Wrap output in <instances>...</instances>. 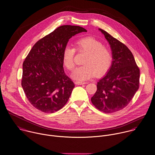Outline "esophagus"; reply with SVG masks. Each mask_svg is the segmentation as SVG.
I'll use <instances>...</instances> for the list:
<instances>
[{"label":"esophagus","instance_id":"esophagus-1","mask_svg":"<svg viewBox=\"0 0 155 155\" xmlns=\"http://www.w3.org/2000/svg\"><path fill=\"white\" fill-rule=\"evenodd\" d=\"M75 84H78V85H81V84H86V82H81V81H75Z\"/></svg>","mask_w":155,"mask_h":155}]
</instances>
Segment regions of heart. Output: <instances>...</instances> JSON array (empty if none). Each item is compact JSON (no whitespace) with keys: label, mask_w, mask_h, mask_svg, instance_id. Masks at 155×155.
Listing matches in <instances>:
<instances>
[{"label":"heart","mask_w":155,"mask_h":155,"mask_svg":"<svg viewBox=\"0 0 155 155\" xmlns=\"http://www.w3.org/2000/svg\"><path fill=\"white\" fill-rule=\"evenodd\" d=\"M75 47L78 52H87L83 64L77 68L72 74V77L78 81H85L94 77L97 74L101 76L109 69L112 62L110 50L103 46L99 40L92 37H85L75 42ZM75 49L67 46L63 52V61L65 67L69 71L74 69Z\"/></svg>","instance_id":"heart-1"}]
</instances>
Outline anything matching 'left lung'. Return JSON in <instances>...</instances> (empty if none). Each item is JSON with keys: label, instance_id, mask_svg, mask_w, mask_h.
I'll return each instance as SVG.
<instances>
[{"label": "left lung", "instance_id": "left-lung-1", "mask_svg": "<svg viewBox=\"0 0 155 155\" xmlns=\"http://www.w3.org/2000/svg\"><path fill=\"white\" fill-rule=\"evenodd\" d=\"M109 42L112 62L107 74L97 83V91L91 98L97 109L106 114L122 110L139 88L140 69L129 49L108 32L98 29Z\"/></svg>", "mask_w": 155, "mask_h": 155}]
</instances>
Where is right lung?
<instances>
[{
	"label": "right lung",
	"instance_id": "obj_1",
	"mask_svg": "<svg viewBox=\"0 0 155 155\" xmlns=\"http://www.w3.org/2000/svg\"><path fill=\"white\" fill-rule=\"evenodd\" d=\"M87 32L79 26L63 25L39 40L23 63L21 86L30 103L45 113L61 109L75 87L65 74L63 52L69 40Z\"/></svg>",
	"mask_w": 155,
	"mask_h": 155
}]
</instances>
